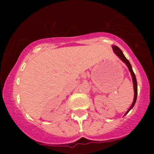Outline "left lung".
<instances>
[{"instance_id": "8db88e82", "label": "left lung", "mask_w": 154, "mask_h": 154, "mask_svg": "<svg viewBox=\"0 0 154 154\" xmlns=\"http://www.w3.org/2000/svg\"><path fill=\"white\" fill-rule=\"evenodd\" d=\"M112 48L113 51H114L115 54H116V56H117V57H119V58L120 59V60H122V62H123V63H125L126 66H127V68H128V69H129V71H130V74H131L132 78H133V88H134V98H133V103H132V105L130 106V108H129V109L127 110V112H126L125 115H127V113L130 112V110L133 109V107L134 106L135 103H136V98H137V81H136V76H135L134 72H133L131 65H130V62H129L128 60H127V58H126V57H125V55H124V54H123V52L122 51V50H121L120 48H118L117 46H116V45H112Z\"/></svg>"}]
</instances>
